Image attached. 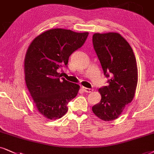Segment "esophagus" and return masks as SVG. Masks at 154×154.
<instances>
[{"instance_id": "obj_1", "label": "esophagus", "mask_w": 154, "mask_h": 154, "mask_svg": "<svg viewBox=\"0 0 154 154\" xmlns=\"http://www.w3.org/2000/svg\"><path fill=\"white\" fill-rule=\"evenodd\" d=\"M82 89L84 90L85 92H87V93H91V91L93 90L91 89H89V88H86V87H82Z\"/></svg>"}]
</instances>
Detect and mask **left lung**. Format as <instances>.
Returning <instances> with one entry per match:
<instances>
[{
  "instance_id": "1",
  "label": "left lung",
  "mask_w": 154,
  "mask_h": 154,
  "mask_svg": "<svg viewBox=\"0 0 154 154\" xmlns=\"http://www.w3.org/2000/svg\"><path fill=\"white\" fill-rule=\"evenodd\" d=\"M92 42L104 75L109 78L107 86L99 89L102 99L92 112L101 119L112 121L134 99L138 82L136 57L129 42L117 32L94 33Z\"/></svg>"
}]
</instances>
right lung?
<instances>
[{
  "label": "right lung",
  "mask_w": 154,
  "mask_h": 154,
  "mask_svg": "<svg viewBox=\"0 0 154 154\" xmlns=\"http://www.w3.org/2000/svg\"><path fill=\"white\" fill-rule=\"evenodd\" d=\"M89 32L55 28L32 40L25 54V79L36 108L45 117L57 119L67 113V104L77 96L79 85L58 72L69 56L86 41Z\"/></svg>",
  "instance_id": "obj_1"
}]
</instances>
